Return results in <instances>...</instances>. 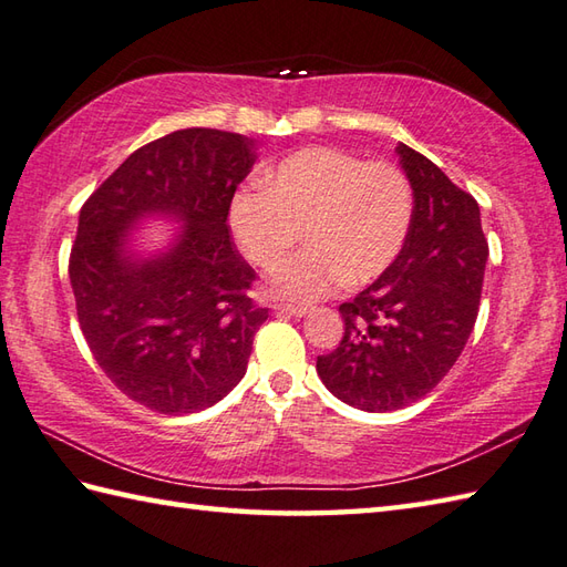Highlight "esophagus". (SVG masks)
Wrapping results in <instances>:
<instances>
[{
	"instance_id": "obj_1",
	"label": "esophagus",
	"mask_w": 567,
	"mask_h": 567,
	"mask_svg": "<svg viewBox=\"0 0 567 567\" xmlns=\"http://www.w3.org/2000/svg\"><path fill=\"white\" fill-rule=\"evenodd\" d=\"M277 315H290V317H305L307 315V307H302V305H275L272 307Z\"/></svg>"
}]
</instances>
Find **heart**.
I'll use <instances>...</instances> for the list:
<instances>
[{
  "instance_id": "obj_1",
  "label": "heart",
  "mask_w": 567,
  "mask_h": 567,
  "mask_svg": "<svg viewBox=\"0 0 567 567\" xmlns=\"http://www.w3.org/2000/svg\"><path fill=\"white\" fill-rule=\"evenodd\" d=\"M262 192L240 189L228 226L244 256L270 270L305 235L310 248L268 277V292L315 302L341 282L378 280L412 231L414 195L402 171L336 148H305L260 175Z\"/></svg>"
}]
</instances>
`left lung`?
<instances>
[{
    "mask_svg": "<svg viewBox=\"0 0 567 567\" xmlns=\"http://www.w3.org/2000/svg\"><path fill=\"white\" fill-rule=\"evenodd\" d=\"M394 151L414 195L412 231L390 270L339 307L343 339L317 358L327 390L363 412L409 406L455 365L489 256L477 202L426 155Z\"/></svg>",
    "mask_w": 567,
    "mask_h": 567,
    "instance_id": "obj_1",
    "label": "left lung"
}]
</instances>
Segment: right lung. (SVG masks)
<instances>
[{
    "instance_id": "1",
    "label": "right lung",
    "mask_w": 567,
    "mask_h": 567,
    "mask_svg": "<svg viewBox=\"0 0 567 567\" xmlns=\"http://www.w3.org/2000/svg\"><path fill=\"white\" fill-rule=\"evenodd\" d=\"M256 151L228 131H175L131 153L80 209L70 285L82 336L104 375L158 414L224 400L268 319L226 224ZM148 220L178 234L146 249L133 231Z\"/></svg>"
}]
</instances>
